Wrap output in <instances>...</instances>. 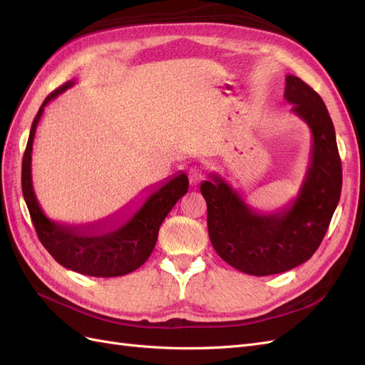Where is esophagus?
Masks as SVG:
<instances>
[{
  "label": "esophagus",
  "mask_w": 365,
  "mask_h": 365,
  "mask_svg": "<svg viewBox=\"0 0 365 365\" xmlns=\"http://www.w3.org/2000/svg\"><path fill=\"white\" fill-rule=\"evenodd\" d=\"M188 177H190V183L191 185H197L202 179H203V173L199 168V166H191L188 171Z\"/></svg>",
  "instance_id": "obj_1"
}]
</instances>
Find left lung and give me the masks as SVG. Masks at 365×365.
I'll return each instance as SVG.
<instances>
[{
	"instance_id": "8db88e82",
	"label": "left lung",
	"mask_w": 365,
	"mask_h": 365,
	"mask_svg": "<svg viewBox=\"0 0 365 365\" xmlns=\"http://www.w3.org/2000/svg\"><path fill=\"white\" fill-rule=\"evenodd\" d=\"M284 98L312 131L310 163L295 199L274 212H258L222 175L212 173L211 180L200 185L215 252L255 277L286 272L307 262L324 238L341 195V159L326 103L294 75L286 76Z\"/></svg>"
}]
</instances>
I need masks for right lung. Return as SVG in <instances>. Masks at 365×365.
I'll return each mask as SVG.
<instances>
[{
	"label": "right lung",
	"instance_id": "add662e5",
	"mask_svg": "<svg viewBox=\"0 0 365 365\" xmlns=\"http://www.w3.org/2000/svg\"><path fill=\"white\" fill-rule=\"evenodd\" d=\"M75 81H68L46 98L30 128L23 158L21 185L39 242L56 262L70 270L88 277H120L140 267L158 242L165 217L188 191V175L180 171L174 177L153 185L136 210L127 206L118 214L86 225H61L43 212L32 182V150L38 122L50 101L58 98ZM134 205V203H133Z\"/></svg>",
	"mask_w": 365,
	"mask_h": 365
}]
</instances>
